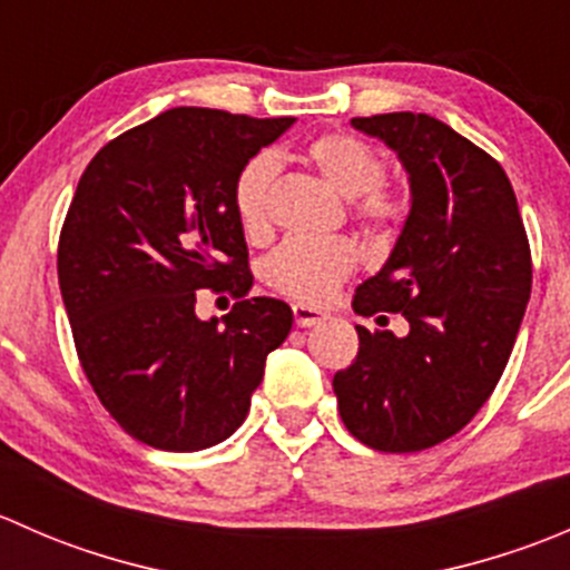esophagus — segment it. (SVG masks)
Listing matches in <instances>:
<instances>
[{"label":"esophagus","instance_id":"obj_1","mask_svg":"<svg viewBox=\"0 0 570 570\" xmlns=\"http://www.w3.org/2000/svg\"><path fill=\"white\" fill-rule=\"evenodd\" d=\"M292 314H295L297 327H312L325 320V312H320V308L314 306H306V303H295V306H292Z\"/></svg>","mask_w":570,"mask_h":570}]
</instances>
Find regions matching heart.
Returning <instances> with one entry per match:
<instances>
[{"mask_svg":"<svg viewBox=\"0 0 570 570\" xmlns=\"http://www.w3.org/2000/svg\"><path fill=\"white\" fill-rule=\"evenodd\" d=\"M306 159L322 178L344 198L355 200V217L372 232H389L405 217V204L383 187L386 163L370 142L344 131L320 135L306 146ZM278 159L256 154L243 165L234 181V212L250 239L269 234V189H273ZM358 264V250L342 237L308 239L289 237L262 262V278L269 289L306 303H320L350 278Z\"/></svg>","mask_w":570,"mask_h":570,"instance_id":"b5f03b06","label":"heart"}]
</instances>
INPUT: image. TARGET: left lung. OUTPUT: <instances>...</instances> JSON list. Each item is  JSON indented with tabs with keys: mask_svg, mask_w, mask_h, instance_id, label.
Masks as SVG:
<instances>
[{
	"mask_svg": "<svg viewBox=\"0 0 570 570\" xmlns=\"http://www.w3.org/2000/svg\"><path fill=\"white\" fill-rule=\"evenodd\" d=\"M386 142L411 181V212L381 273L355 289L361 317L402 314L405 336L358 331L336 372L342 422L361 444L419 452L474 419L497 389L532 292V256L502 165L439 118H353Z\"/></svg>",
	"mask_w": 570,
	"mask_h": 570,
	"instance_id": "1",
	"label": "left lung"
}]
</instances>
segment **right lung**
<instances>
[{
	"label": "right lung",
	"mask_w": 570,
	"mask_h": 570,
	"mask_svg": "<svg viewBox=\"0 0 570 570\" xmlns=\"http://www.w3.org/2000/svg\"><path fill=\"white\" fill-rule=\"evenodd\" d=\"M292 124L176 107L109 140L79 178L57 248L73 344L109 416L154 450L226 441L289 336L284 301L248 297L234 181ZM200 288L238 297L223 326L194 314Z\"/></svg>",
	"instance_id": "right-lung-1"
}]
</instances>
